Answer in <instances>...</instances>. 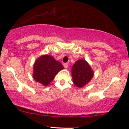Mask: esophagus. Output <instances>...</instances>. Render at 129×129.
I'll use <instances>...</instances> for the list:
<instances>
[{"label": "esophagus", "instance_id": "34e87169", "mask_svg": "<svg viewBox=\"0 0 129 129\" xmlns=\"http://www.w3.org/2000/svg\"><path fill=\"white\" fill-rule=\"evenodd\" d=\"M68 63H63V67H65V69H67V67H68Z\"/></svg>", "mask_w": 129, "mask_h": 129}]
</instances>
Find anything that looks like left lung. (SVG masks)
Wrapping results in <instances>:
<instances>
[{
  "label": "left lung",
  "instance_id": "8db88e82",
  "mask_svg": "<svg viewBox=\"0 0 129 129\" xmlns=\"http://www.w3.org/2000/svg\"><path fill=\"white\" fill-rule=\"evenodd\" d=\"M93 71L84 59H79L72 67L73 83L78 88H81L90 82L93 77Z\"/></svg>",
  "mask_w": 129,
  "mask_h": 129
}]
</instances>
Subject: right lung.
I'll list each match as a JSON object with an SVG mask.
<instances>
[{
    "label": "right lung",
    "instance_id": "right-lung-1",
    "mask_svg": "<svg viewBox=\"0 0 129 129\" xmlns=\"http://www.w3.org/2000/svg\"><path fill=\"white\" fill-rule=\"evenodd\" d=\"M63 69L62 63L52 56L42 55L35 61L32 75L36 82L47 86L54 80L57 73Z\"/></svg>",
    "mask_w": 129,
    "mask_h": 129
}]
</instances>
